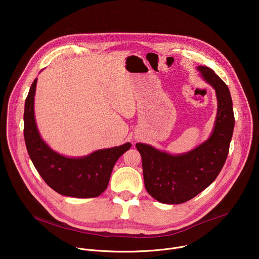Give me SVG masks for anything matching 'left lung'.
I'll use <instances>...</instances> for the list:
<instances>
[{
	"label": "left lung",
	"instance_id": "left-lung-1",
	"mask_svg": "<svg viewBox=\"0 0 259 259\" xmlns=\"http://www.w3.org/2000/svg\"><path fill=\"white\" fill-rule=\"evenodd\" d=\"M198 70L215 89L218 102L215 126L209 139L178 156L160 152L149 144L136 143L142 160L145 189L164 204L188 202L203 192L218 176L229 155L235 126L230 90L213 69L198 66Z\"/></svg>",
	"mask_w": 259,
	"mask_h": 259
}]
</instances>
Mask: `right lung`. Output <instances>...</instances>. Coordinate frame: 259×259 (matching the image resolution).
<instances>
[{"label":"right lung","mask_w":259,"mask_h":259,"mask_svg":"<svg viewBox=\"0 0 259 259\" xmlns=\"http://www.w3.org/2000/svg\"><path fill=\"white\" fill-rule=\"evenodd\" d=\"M36 79L32 82L24 104V140L29 158L48 186L60 195L73 198H95L101 195L118 159L131 147L121 146L96 151L84 158H66L42 140L35 126L33 97Z\"/></svg>","instance_id":"add662e5"}]
</instances>
